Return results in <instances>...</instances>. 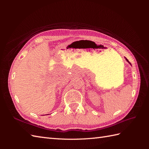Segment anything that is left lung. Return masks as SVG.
Instances as JSON below:
<instances>
[{
  "label": "left lung",
  "instance_id": "1",
  "mask_svg": "<svg viewBox=\"0 0 149 149\" xmlns=\"http://www.w3.org/2000/svg\"><path fill=\"white\" fill-rule=\"evenodd\" d=\"M125 60H126V61H127V62H128V63H129V64H130V65H131V64H130V62H129V60H127V58H125Z\"/></svg>",
  "mask_w": 149,
  "mask_h": 149
}]
</instances>
